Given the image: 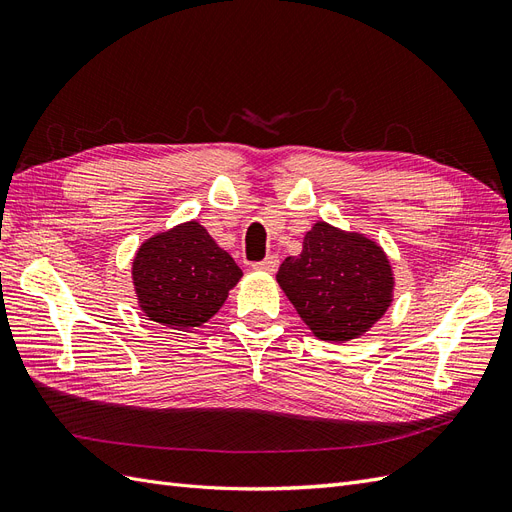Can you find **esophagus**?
<instances>
[{"label":"esophagus","mask_w":512,"mask_h":512,"mask_svg":"<svg viewBox=\"0 0 512 512\" xmlns=\"http://www.w3.org/2000/svg\"><path fill=\"white\" fill-rule=\"evenodd\" d=\"M256 271H267V273H275L277 267H280V258H277L275 254H269L265 260L260 262H254L252 265Z\"/></svg>","instance_id":"obj_1"}]
</instances>
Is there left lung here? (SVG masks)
<instances>
[{"label":"left lung","mask_w":512,"mask_h":512,"mask_svg":"<svg viewBox=\"0 0 512 512\" xmlns=\"http://www.w3.org/2000/svg\"><path fill=\"white\" fill-rule=\"evenodd\" d=\"M277 284L322 342L344 344L365 335L393 303L389 256L361 232L316 222L299 256H288Z\"/></svg>","instance_id":"1"}]
</instances>
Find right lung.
I'll return each instance as SVG.
<instances>
[{
  "label": "right lung",
  "instance_id": "add662e5",
  "mask_svg": "<svg viewBox=\"0 0 512 512\" xmlns=\"http://www.w3.org/2000/svg\"><path fill=\"white\" fill-rule=\"evenodd\" d=\"M243 271L203 224L183 222L141 243L132 262L138 307L168 329H192L220 312Z\"/></svg>",
  "mask_w": 512,
  "mask_h": 512
}]
</instances>
